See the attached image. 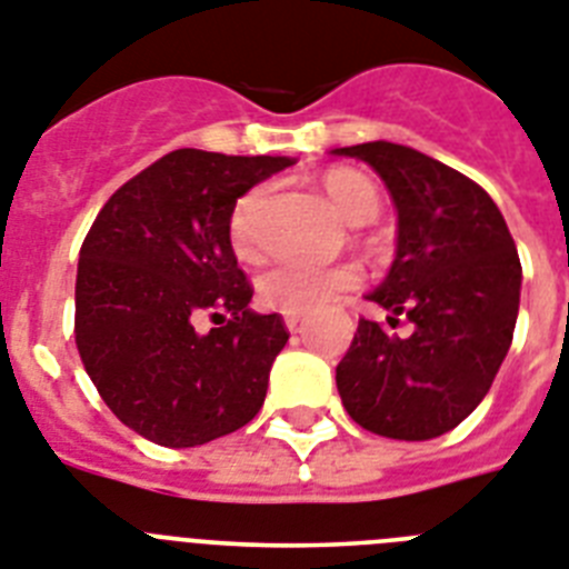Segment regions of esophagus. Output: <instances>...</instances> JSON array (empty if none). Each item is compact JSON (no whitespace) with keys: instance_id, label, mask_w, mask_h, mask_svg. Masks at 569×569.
I'll return each mask as SVG.
<instances>
[{"instance_id":"34e87169","label":"esophagus","mask_w":569,"mask_h":569,"mask_svg":"<svg viewBox=\"0 0 569 569\" xmlns=\"http://www.w3.org/2000/svg\"><path fill=\"white\" fill-rule=\"evenodd\" d=\"M283 321H286V327H289V330H298V325L303 321V312H286Z\"/></svg>"}]
</instances>
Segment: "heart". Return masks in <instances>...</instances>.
Here are the masks:
<instances>
[{"label":"heart","instance_id":"b5f03b06","mask_svg":"<svg viewBox=\"0 0 569 569\" xmlns=\"http://www.w3.org/2000/svg\"><path fill=\"white\" fill-rule=\"evenodd\" d=\"M327 201L341 219L350 224H365L380 212V189L365 178L357 169H330L321 178ZM266 198L269 189L253 187L248 189L233 207L230 216V239L237 244V251L244 257H253L260 251L262 242V212H266ZM362 280V271L350 262H336V266H318V262L283 260L262 271L257 280L260 298L271 309L280 312H312V309L327 307L339 295L357 289Z\"/></svg>","mask_w":569,"mask_h":569}]
</instances>
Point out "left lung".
Listing matches in <instances>:
<instances>
[{
	"mask_svg": "<svg viewBox=\"0 0 569 569\" xmlns=\"http://www.w3.org/2000/svg\"><path fill=\"white\" fill-rule=\"evenodd\" d=\"M380 174L397 207V253L368 300L400 316V339L359 318L336 368L341 403L359 427L400 441L450 432L491 389L511 348L523 269L500 207L479 183L397 142L332 149Z\"/></svg>",
	"mask_w": 569,
	"mask_h": 569,
	"instance_id": "1",
	"label": "left lung"
}]
</instances>
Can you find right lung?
I'll list each match as a JSON object with an SVG mask.
<instances>
[{"label":"right lung","instance_id":"obj_1","mask_svg":"<svg viewBox=\"0 0 569 569\" xmlns=\"http://www.w3.org/2000/svg\"><path fill=\"white\" fill-rule=\"evenodd\" d=\"M292 157L178 149L108 198L81 244L76 345L124 427L160 447L230 436L262 409L289 332L248 309L230 216ZM210 315L219 328L194 325Z\"/></svg>","mask_w":569,"mask_h":569}]
</instances>
